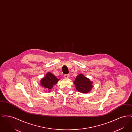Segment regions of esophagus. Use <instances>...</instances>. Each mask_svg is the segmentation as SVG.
Returning a JSON list of instances; mask_svg holds the SVG:
<instances>
[{"mask_svg":"<svg viewBox=\"0 0 132 132\" xmlns=\"http://www.w3.org/2000/svg\"><path fill=\"white\" fill-rule=\"evenodd\" d=\"M69 77H70V76H69V74H65V75H64V78H65V79L69 78Z\"/></svg>","mask_w":132,"mask_h":132,"instance_id":"1","label":"esophagus"}]
</instances>
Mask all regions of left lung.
Listing matches in <instances>:
<instances>
[{
    "mask_svg": "<svg viewBox=\"0 0 132 132\" xmlns=\"http://www.w3.org/2000/svg\"><path fill=\"white\" fill-rule=\"evenodd\" d=\"M74 84L75 86L76 89L80 93H89L93 87V82L82 74L76 77Z\"/></svg>",
    "mask_w": 132,
    "mask_h": 132,
    "instance_id": "left-lung-1",
    "label": "left lung"
}]
</instances>
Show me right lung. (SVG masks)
Instances as JSON below:
<instances>
[{"label": "right lung", "mask_w": 132, "mask_h": 132, "mask_svg": "<svg viewBox=\"0 0 132 132\" xmlns=\"http://www.w3.org/2000/svg\"><path fill=\"white\" fill-rule=\"evenodd\" d=\"M59 79L50 72H47L44 77L42 78L40 81V84L42 87L46 89L48 92H50L51 89L53 88V86L56 84Z\"/></svg>", "instance_id": "right-lung-1"}]
</instances>
